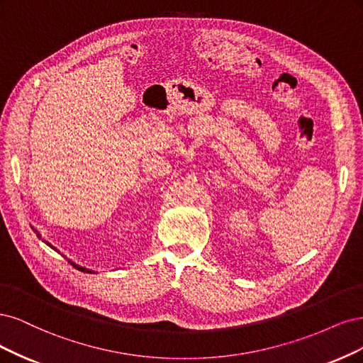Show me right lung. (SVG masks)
<instances>
[{"label": "right lung", "instance_id": "1", "mask_svg": "<svg viewBox=\"0 0 363 363\" xmlns=\"http://www.w3.org/2000/svg\"><path fill=\"white\" fill-rule=\"evenodd\" d=\"M33 230H34V232H36V235H38V237H39V238H42V237H40V233H39V232H38V230H36V229H33ZM43 242H45V244H48V245H50V247H51V249H54V250H57V249H55V247H52V245H51V244H50V242H48V241H45V240H43ZM69 262H71V264H72V265H74V267H75V268H77V270H79V272H83V273H90V274H91V273H95V272H93V270H89V268H86V267H81V265H78V264H75V262H72V261H71V259H69Z\"/></svg>", "mask_w": 363, "mask_h": 363}]
</instances>
